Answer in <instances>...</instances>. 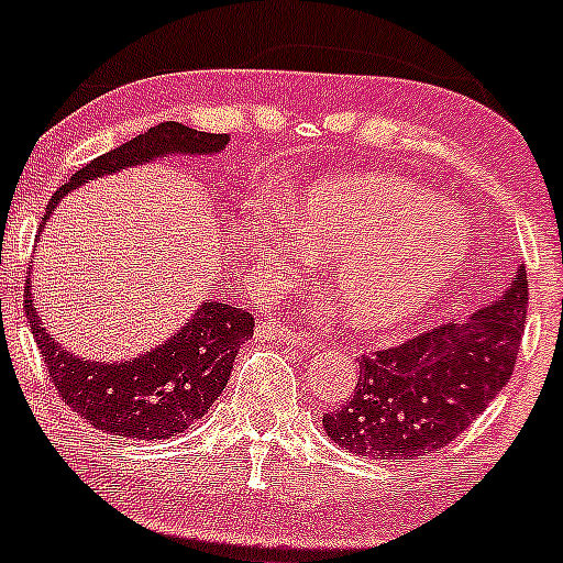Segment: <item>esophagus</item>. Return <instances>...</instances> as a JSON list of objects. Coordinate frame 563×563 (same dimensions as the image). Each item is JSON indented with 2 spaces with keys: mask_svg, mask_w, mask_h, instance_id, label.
<instances>
[{
  "mask_svg": "<svg viewBox=\"0 0 563 563\" xmlns=\"http://www.w3.org/2000/svg\"><path fill=\"white\" fill-rule=\"evenodd\" d=\"M256 339H262V341H286V344H290V346H309L307 335L294 331V328L275 325V322H260V328H256Z\"/></svg>",
  "mask_w": 563,
  "mask_h": 563,
  "instance_id": "obj_1",
  "label": "esophagus"
}]
</instances>
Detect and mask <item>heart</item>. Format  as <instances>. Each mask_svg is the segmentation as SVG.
<instances>
[{"mask_svg":"<svg viewBox=\"0 0 563 563\" xmlns=\"http://www.w3.org/2000/svg\"><path fill=\"white\" fill-rule=\"evenodd\" d=\"M328 251L325 273L341 314L365 331H391L423 314L466 267L471 230L455 209L391 174H341L294 198L256 232L269 262Z\"/></svg>","mask_w":563,"mask_h":563,"instance_id":"1","label":"heart"}]
</instances>
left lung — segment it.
I'll use <instances>...</instances> for the list:
<instances>
[{"instance_id":"1","label":"left lung","mask_w":563,"mask_h":563,"mask_svg":"<svg viewBox=\"0 0 563 563\" xmlns=\"http://www.w3.org/2000/svg\"><path fill=\"white\" fill-rule=\"evenodd\" d=\"M527 269L466 320L360 360L352 399L322 416L339 448L367 461H416L442 450L508 384L527 322Z\"/></svg>"}]
</instances>
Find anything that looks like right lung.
I'll use <instances>...</instances> for the list:
<instances>
[{
    "mask_svg": "<svg viewBox=\"0 0 563 563\" xmlns=\"http://www.w3.org/2000/svg\"><path fill=\"white\" fill-rule=\"evenodd\" d=\"M228 142V134L198 132L177 121L151 126L66 179L49 198L36 241L44 235L60 200L92 179L113 177L169 156H217ZM31 275L34 273L25 280V318L57 394L92 429L113 437L156 442L185 434L187 426L200 421L214 407L228 386L238 352L254 335V318L245 309L206 299L169 339L137 357L87 360L49 335L31 294Z\"/></svg>",
    "mask_w": 563,
    "mask_h": 563,
    "instance_id": "add662e5",
    "label": "right lung"
}]
</instances>
